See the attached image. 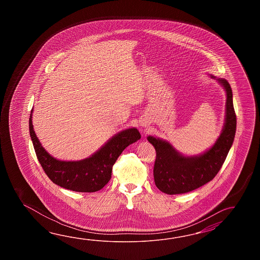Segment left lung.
Listing matches in <instances>:
<instances>
[{
  "mask_svg": "<svg viewBox=\"0 0 260 260\" xmlns=\"http://www.w3.org/2000/svg\"><path fill=\"white\" fill-rule=\"evenodd\" d=\"M217 81L226 90V121L220 137L209 150L200 156L185 157L166 141L148 137L156 150L155 185L165 193H187L204 186L216 177L226 160L235 137L237 120L230 83L225 79Z\"/></svg>",
  "mask_w": 260,
  "mask_h": 260,
  "instance_id": "left-lung-1",
  "label": "left lung"
}]
</instances>
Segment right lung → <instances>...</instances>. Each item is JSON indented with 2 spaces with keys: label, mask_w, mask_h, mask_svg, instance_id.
I'll list each match as a JSON object with an SVG mask.
<instances>
[{
  "label": "right lung",
  "mask_w": 260,
  "mask_h": 260,
  "mask_svg": "<svg viewBox=\"0 0 260 260\" xmlns=\"http://www.w3.org/2000/svg\"><path fill=\"white\" fill-rule=\"evenodd\" d=\"M32 112V110H31ZM29 118V134L36 156L44 173L52 182L62 188L78 192H94L111 180L112 166L123 149L141 138L136 128H129L117 134L87 159L78 161L56 160L43 148L36 137Z\"/></svg>",
  "instance_id": "1"
}]
</instances>
